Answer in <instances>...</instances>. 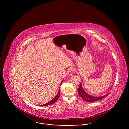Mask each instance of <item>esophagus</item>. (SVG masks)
Segmentation results:
<instances>
[{
    "label": "esophagus",
    "instance_id": "obj_1",
    "mask_svg": "<svg viewBox=\"0 0 129 129\" xmlns=\"http://www.w3.org/2000/svg\"><path fill=\"white\" fill-rule=\"evenodd\" d=\"M74 69L73 68H71V69H69L67 71V75L68 76H70L71 75H72L74 73Z\"/></svg>",
    "mask_w": 129,
    "mask_h": 129
}]
</instances>
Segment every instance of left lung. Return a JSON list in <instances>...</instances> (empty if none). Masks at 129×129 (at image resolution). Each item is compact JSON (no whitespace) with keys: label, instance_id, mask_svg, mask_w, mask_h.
Masks as SVG:
<instances>
[{"label":"left lung","instance_id":"8db88e82","mask_svg":"<svg viewBox=\"0 0 129 129\" xmlns=\"http://www.w3.org/2000/svg\"><path fill=\"white\" fill-rule=\"evenodd\" d=\"M78 90L79 96L83 99L85 101H86V102H89V103H92V102L99 101L101 99L104 98V97H105L106 96L109 95V94H108L105 95L104 96H100V97L93 96L92 95H90L89 94H88L84 90L81 83L80 84V85L78 89Z\"/></svg>","mask_w":129,"mask_h":129}]
</instances>
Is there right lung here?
Segmentation results:
<instances>
[{
	"instance_id": "obj_1",
	"label": "right lung",
	"mask_w": 129,
	"mask_h": 129,
	"mask_svg": "<svg viewBox=\"0 0 129 129\" xmlns=\"http://www.w3.org/2000/svg\"><path fill=\"white\" fill-rule=\"evenodd\" d=\"M62 82H63V81H62L60 85H61ZM59 96H60V88H59V90H58V92L57 93V95L55 96L54 98L51 101H50L48 103H46V104H43V105H41V106H42V105H43V106H47V105H50V104H53L54 103H55V102L57 101V100H58V99L59 98Z\"/></svg>"
}]
</instances>
